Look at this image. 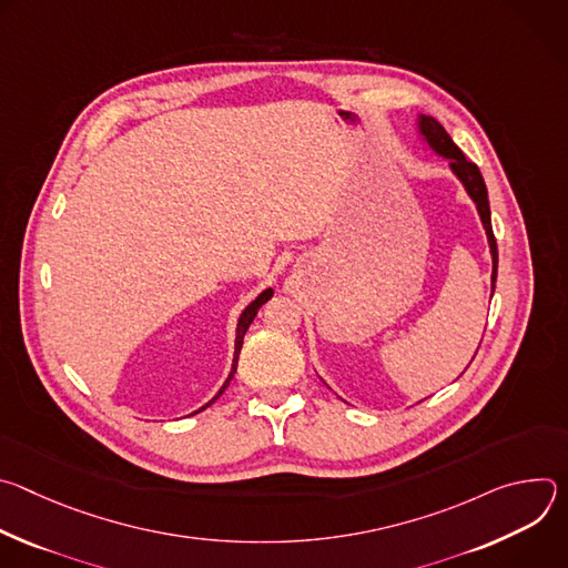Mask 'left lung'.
<instances>
[{
	"instance_id": "1",
	"label": "left lung",
	"mask_w": 568,
	"mask_h": 568,
	"mask_svg": "<svg viewBox=\"0 0 568 568\" xmlns=\"http://www.w3.org/2000/svg\"><path fill=\"white\" fill-rule=\"evenodd\" d=\"M418 130L423 134V139L429 143V148L434 152H438L440 156L449 159V169L452 173L460 180V184L465 186L467 195L474 200L476 211L480 215L485 235H488L490 242V254H493V292H495V283H497V265H499V252H497V240L493 233V217H490V202H488V189H485L483 175L478 171L476 164L463 154V150L452 141V136L447 134V130L427 114H418Z\"/></svg>"
}]
</instances>
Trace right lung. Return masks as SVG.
I'll use <instances>...</instances> for the list:
<instances>
[{
	"mask_svg": "<svg viewBox=\"0 0 568 568\" xmlns=\"http://www.w3.org/2000/svg\"><path fill=\"white\" fill-rule=\"evenodd\" d=\"M272 294H274V290L272 287H267L265 292H261L258 296H256V301H252L245 310H242V314H240V318H237V328H235V353H233V364H231V373H229V377H226V382L222 384V388L217 390V395L209 402V404H204L202 409H206V407H211V404L224 393V388L229 386V382L233 379V373H235V368H237V355H240V348H242V339H245V333H247V328L252 326V321L256 318V314H258V310L272 298ZM202 409H197L195 414H200Z\"/></svg>",
	"mask_w": 568,
	"mask_h": 568,
	"instance_id": "add662e5",
	"label": "right lung"
}]
</instances>
